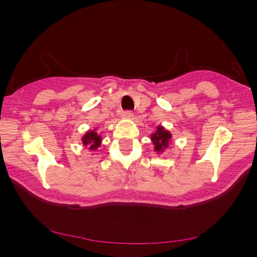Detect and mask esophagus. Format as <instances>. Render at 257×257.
I'll return each instance as SVG.
<instances>
[{
	"label": "esophagus",
	"mask_w": 257,
	"mask_h": 257,
	"mask_svg": "<svg viewBox=\"0 0 257 257\" xmlns=\"http://www.w3.org/2000/svg\"><path fill=\"white\" fill-rule=\"evenodd\" d=\"M133 116H134V113H133L132 111H124L122 113V117L124 119H131V118H133Z\"/></svg>",
	"instance_id": "34e87169"
}]
</instances>
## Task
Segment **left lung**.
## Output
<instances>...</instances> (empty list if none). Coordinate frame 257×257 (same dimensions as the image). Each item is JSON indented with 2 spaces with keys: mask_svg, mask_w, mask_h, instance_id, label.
I'll return each mask as SVG.
<instances>
[{
  "mask_svg": "<svg viewBox=\"0 0 257 257\" xmlns=\"http://www.w3.org/2000/svg\"><path fill=\"white\" fill-rule=\"evenodd\" d=\"M173 140V134L167 131L163 125L156 126V131L151 134V141L153 144V151L161 155L169 147Z\"/></svg>",
  "mask_w": 257,
  "mask_h": 257,
  "instance_id": "left-lung-1",
  "label": "left lung"
}]
</instances>
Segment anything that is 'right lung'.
<instances>
[{"label": "right lung", "instance_id": "obj_1", "mask_svg": "<svg viewBox=\"0 0 257 257\" xmlns=\"http://www.w3.org/2000/svg\"><path fill=\"white\" fill-rule=\"evenodd\" d=\"M101 134L96 132V128L93 129V131L85 132L83 137H82V144H83V146H88L89 151H95L101 145Z\"/></svg>", "mask_w": 257, "mask_h": 257}]
</instances>
